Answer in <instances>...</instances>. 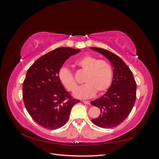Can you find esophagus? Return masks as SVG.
Returning <instances> with one entry per match:
<instances>
[{"instance_id": "34e87169", "label": "esophagus", "mask_w": 159, "mask_h": 159, "mask_svg": "<svg viewBox=\"0 0 159 159\" xmlns=\"http://www.w3.org/2000/svg\"><path fill=\"white\" fill-rule=\"evenodd\" d=\"M83 103H85V104H87V105H89L90 104L89 101H83Z\"/></svg>"}]
</instances>
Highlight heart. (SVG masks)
I'll return each instance as SVG.
<instances>
[{
  "label": "heart",
  "mask_w": 159,
  "mask_h": 159,
  "mask_svg": "<svg viewBox=\"0 0 159 159\" xmlns=\"http://www.w3.org/2000/svg\"><path fill=\"white\" fill-rule=\"evenodd\" d=\"M76 65L86 72L84 82L75 93L76 98L87 99L91 98L97 92L99 94L106 91L110 87L113 78L111 66L104 60H99L92 56H85L75 62ZM60 83L71 92H75L78 84L71 71L65 66L61 67L58 74Z\"/></svg>",
  "instance_id": "obj_1"
}]
</instances>
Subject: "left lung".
<instances>
[{"mask_svg":"<svg viewBox=\"0 0 159 159\" xmlns=\"http://www.w3.org/2000/svg\"><path fill=\"white\" fill-rule=\"evenodd\" d=\"M110 61L113 67L111 85L107 91L91 104L101 110L98 118L92 123L102 128H113L126 119L136 100L137 84L133 74L127 64L116 54L100 48L91 47Z\"/></svg>","mask_w":159,"mask_h":159,"instance_id":"obj_1","label":"left lung"}]
</instances>
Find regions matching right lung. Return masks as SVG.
<instances>
[{"mask_svg":"<svg viewBox=\"0 0 159 159\" xmlns=\"http://www.w3.org/2000/svg\"><path fill=\"white\" fill-rule=\"evenodd\" d=\"M80 50L61 47L37 59L26 72L22 86L26 109L42 127L56 129L68 122L71 108L80 101L72 99L57 74L66 60Z\"/></svg>","mask_w":159,"mask_h":159,"instance_id":"right-lung-1","label":"right lung"}]
</instances>
